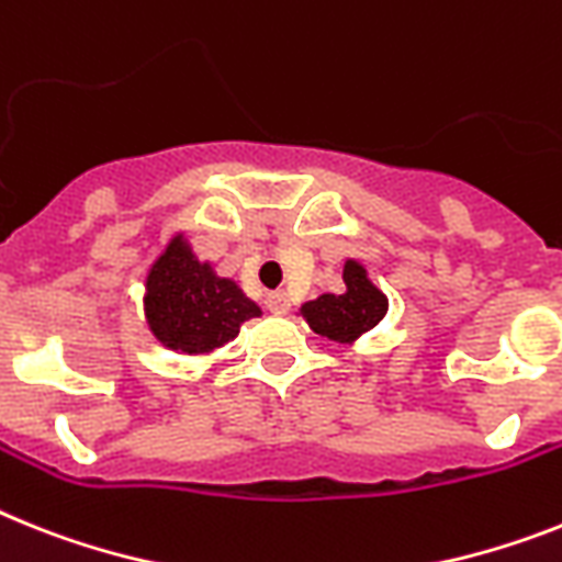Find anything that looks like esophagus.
<instances>
[{"label":"esophagus","mask_w":562,"mask_h":562,"mask_svg":"<svg viewBox=\"0 0 562 562\" xmlns=\"http://www.w3.org/2000/svg\"><path fill=\"white\" fill-rule=\"evenodd\" d=\"M266 305H268V311H271V314L282 317V314H289L291 300H289V294H285V291H273V294H268Z\"/></svg>","instance_id":"34e87169"}]
</instances>
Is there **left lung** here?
<instances>
[{
  "label": "left lung",
  "instance_id": "8db88e82",
  "mask_svg": "<svg viewBox=\"0 0 562 562\" xmlns=\"http://www.w3.org/2000/svg\"><path fill=\"white\" fill-rule=\"evenodd\" d=\"M346 289L339 294H319L317 300L300 305V317L319 337H328L342 346H353L362 334H369L374 325L383 323L389 314V296L376 289L369 277V268L360 259L348 257L342 266Z\"/></svg>",
  "mask_w": 562,
  "mask_h": 562
}]
</instances>
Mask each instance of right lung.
<instances>
[{
  "mask_svg": "<svg viewBox=\"0 0 562 562\" xmlns=\"http://www.w3.org/2000/svg\"><path fill=\"white\" fill-rule=\"evenodd\" d=\"M145 323L159 346L186 357L214 353L262 308L245 296L237 280L220 277L211 259H200L186 231H177L148 273L143 296Z\"/></svg>",
  "mask_w": 562,
  "mask_h": 562,
  "instance_id": "1",
  "label": "right lung"
}]
</instances>
